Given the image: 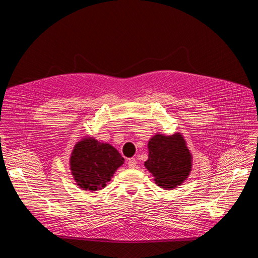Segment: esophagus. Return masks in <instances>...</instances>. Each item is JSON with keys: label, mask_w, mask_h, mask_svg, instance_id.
<instances>
[{"label": "esophagus", "mask_w": 258, "mask_h": 258, "mask_svg": "<svg viewBox=\"0 0 258 258\" xmlns=\"http://www.w3.org/2000/svg\"><path fill=\"white\" fill-rule=\"evenodd\" d=\"M136 165H137V161H136V159H135V158H130L127 160V166L130 168H134Z\"/></svg>", "instance_id": "34e87169"}]
</instances>
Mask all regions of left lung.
<instances>
[{"mask_svg":"<svg viewBox=\"0 0 258 258\" xmlns=\"http://www.w3.org/2000/svg\"><path fill=\"white\" fill-rule=\"evenodd\" d=\"M148 159L144 166L158 186L174 189L188 178L192 167V156L180 133L171 136L156 134L148 141Z\"/></svg>","mask_w":258,"mask_h":258,"instance_id":"1","label":"left lung"}]
</instances>
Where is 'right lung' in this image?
<instances>
[{
    "instance_id": "right-lung-1",
    "label": "right lung",
    "mask_w": 258,
    "mask_h": 258,
    "mask_svg": "<svg viewBox=\"0 0 258 258\" xmlns=\"http://www.w3.org/2000/svg\"><path fill=\"white\" fill-rule=\"evenodd\" d=\"M124 163L116 148L92 137L77 142L70 157V168L76 185L83 190H100Z\"/></svg>"
}]
</instances>
